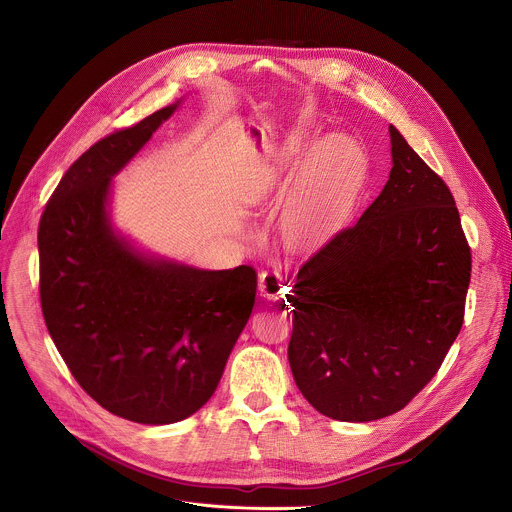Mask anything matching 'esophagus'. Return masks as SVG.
Here are the masks:
<instances>
[{
    "label": "esophagus",
    "mask_w": 512,
    "mask_h": 512,
    "mask_svg": "<svg viewBox=\"0 0 512 512\" xmlns=\"http://www.w3.org/2000/svg\"><path fill=\"white\" fill-rule=\"evenodd\" d=\"M258 291L264 299L268 301H277L281 297H285V293L289 291L287 287V279L283 274L274 272V270H264L260 274V283H258Z\"/></svg>",
    "instance_id": "esophagus-1"
}]
</instances>
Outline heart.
<instances>
[{
	"mask_svg": "<svg viewBox=\"0 0 512 512\" xmlns=\"http://www.w3.org/2000/svg\"><path fill=\"white\" fill-rule=\"evenodd\" d=\"M303 154L281 217L283 235L293 248H313L328 238L355 205L367 172V155L357 139L332 133L311 145V131L297 127L281 151L260 166V194L283 190L287 172Z\"/></svg>",
	"mask_w": 512,
	"mask_h": 512,
	"instance_id": "obj_1",
	"label": "heart"
}]
</instances>
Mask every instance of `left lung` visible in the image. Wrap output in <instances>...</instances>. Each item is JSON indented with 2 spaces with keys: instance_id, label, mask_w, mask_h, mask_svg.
Returning <instances> with one entry per match:
<instances>
[{
  "instance_id": "8db88e82",
  "label": "left lung",
  "mask_w": 512,
  "mask_h": 512,
  "mask_svg": "<svg viewBox=\"0 0 512 512\" xmlns=\"http://www.w3.org/2000/svg\"><path fill=\"white\" fill-rule=\"evenodd\" d=\"M391 172L361 219L301 268L289 365L303 398L342 422L402 410L461 324L471 254L447 184L389 125Z\"/></svg>"
}]
</instances>
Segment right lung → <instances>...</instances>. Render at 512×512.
<instances>
[{
	"mask_svg": "<svg viewBox=\"0 0 512 512\" xmlns=\"http://www.w3.org/2000/svg\"><path fill=\"white\" fill-rule=\"evenodd\" d=\"M180 104L92 145L38 225L41 305L59 355L102 408L153 426L209 402L256 297L252 266L205 270L157 256L112 221V178Z\"/></svg>",
	"mask_w": 512,
	"mask_h": 512,
	"instance_id": "add662e5",
	"label": "right lung"
}]
</instances>
